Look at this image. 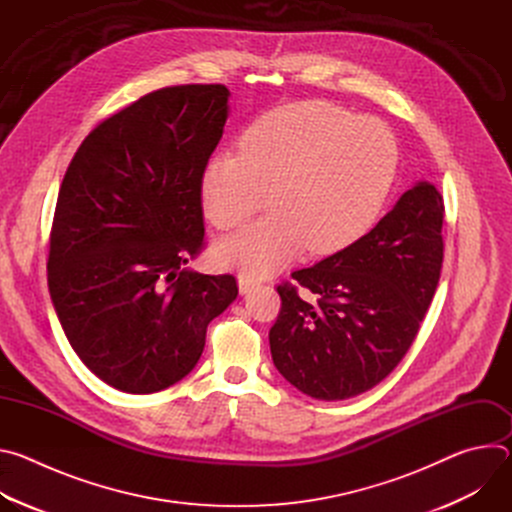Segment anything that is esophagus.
Wrapping results in <instances>:
<instances>
[{"instance_id":"esophagus-1","label":"esophagus","mask_w":512,"mask_h":512,"mask_svg":"<svg viewBox=\"0 0 512 512\" xmlns=\"http://www.w3.org/2000/svg\"><path fill=\"white\" fill-rule=\"evenodd\" d=\"M257 285H259V283H257L255 279H249V277H245V275L239 277V291H241V296L249 294V291H253Z\"/></svg>"}]
</instances>
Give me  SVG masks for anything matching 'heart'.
Masks as SVG:
<instances>
[{
    "instance_id": "1",
    "label": "heart",
    "mask_w": 512,
    "mask_h": 512,
    "mask_svg": "<svg viewBox=\"0 0 512 512\" xmlns=\"http://www.w3.org/2000/svg\"><path fill=\"white\" fill-rule=\"evenodd\" d=\"M395 168L397 141L375 117L326 101L263 113L241 135L239 154H218L202 172V208L216 229L243 225L269 198L275 206L218 241L216 263L257 279L304 247L312 255L346 249L377 221Z\"/></svg>"
}]
</instances>
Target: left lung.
<instances>
[{
    "label": "left lung",
    "mask_w": 512,
    "mask_h": 512,
    "mask_svg": "<svg viewBox=\"0 0 512 512\" xmlns=\"http://www.w3.org/2000/svg\"><path fill=\"white\" fill-rule=\"evenodd\" d=\"M442 223V194L417 182L371 233L291 273L314 300L277 285L281 310L269 346L287 383L320 401H342L397 367L440 281Z\"/></svg>",
    "instance_id": "1"
}]
</instances>
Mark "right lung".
Wrapping results in <instances>:
<instances>
[{
	"mask_svg": "<svg viewBox=\"0 0 512 512\" xmlns=\"http://www.w3.org/2000/svg\"><path fill=\"white\" fill-rule=\"evenodd\" d=\"M225 85L166 87L99 123L56 200L48 289L85 367L133 395L184 379L233 275L186 267L204 245L200 182L229 117Z\"/></svg>",
	"mask_w": 512,
	"mask_h": 512,
	"instance_id": "obj_1",
	"label": "right lung"
}]
</instances>
